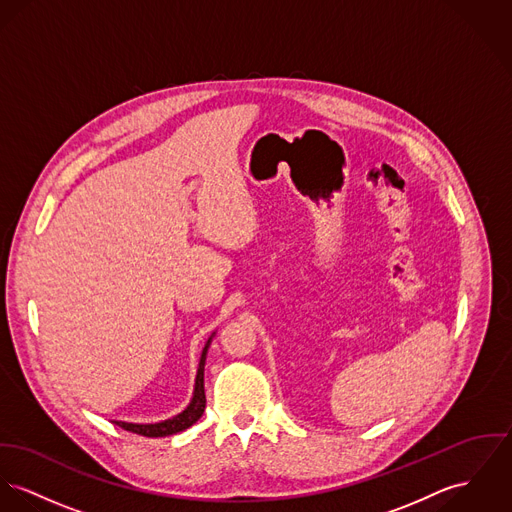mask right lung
I'll return each mask as SVG.
<instances>
[{"mask_svg":"<svg viewBox=\"0 0 512 512\" xmlns=\"http://www.w3.org/2000/svg\"><path fill=\"white\" fill-rule=\"evenodd\" d=\"M215 334V332H213ZM213 334L209 336L203 352H201V358H199V368H197V375H195V385H193V397L189 401L186 409L172 417V419L162 420V422H154V424H135V422H123V420H115L117 426L129 430V432H135L140 436H146V438H160V436H172V434H178L182 430L189 428L191 424H195L197 420L201 419L203 411H205V385H203V372H205V358H207V350H209V344H211V338Z\"/></svg>","mask_w":512,"mask_h":512,"instance_id":"right-lung-1","label":"right lung"}]
</instances>
